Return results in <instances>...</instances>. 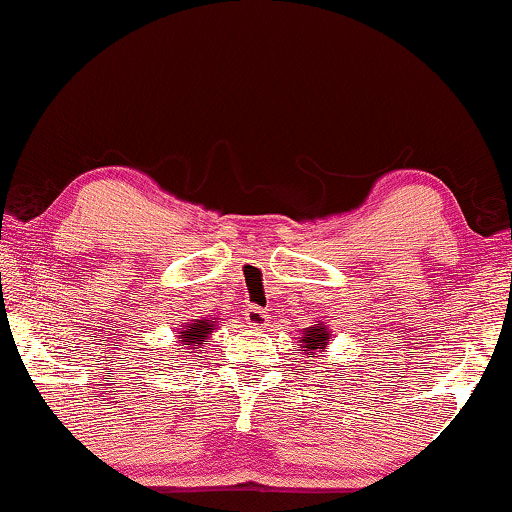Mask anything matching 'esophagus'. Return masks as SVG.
Listing matches in <instances>:
<instances>
[{
  "mask_svg": "<svg viewBox=\"0 0 512 512\" xmlns=\"http://www.w3.org/2000/svg\"><path fill=\"white\" fill-rule=\"evenodd\" d=\"M246 321L250 323V328H264L266 323H269V314H266L262 307H248Z\"/></svg>",
  "mask_w": 512,
  "mask_h": 512,
  "instance_id": "obj_1",
  "label": "esophagus"
}]
</instances>
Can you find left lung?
<instances>
[{
	"label": "left lung",
	"instance_id": "1",
	"mask_svg": "<svg viewBox=\"0 0 512 512\" xmlns=\"http://www.w3.org/2000/svg\"><path fill=\"white\" fill-rule=\"evenodd\" d=\"M300 342H303V348L307 351V358H316V351L328 346L330 335H328V330H326V326H323V323H316L314 328H307L303 332Z\"/></svg>",
	"mask_w": 512,
	"mask_h": 512
}]
</instances>
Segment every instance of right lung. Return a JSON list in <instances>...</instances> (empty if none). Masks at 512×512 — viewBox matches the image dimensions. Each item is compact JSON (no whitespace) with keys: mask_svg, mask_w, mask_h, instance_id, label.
<instances>
[{"mask_svg":"<svg viewBox=\"0 0 512 512\" xmlns=\"http://www.w3.org/2000/svg\"><path fill=\"white\" fill-rule=\"evenodd\" d=\"M214 328H216V321L198 319L189 323V326H182L180 335H177V342H180V346H184L186 353H189V348H198L209 335H212Z\"/></svg>","mask_w":512,"mask_h":512,"instance_id":"right-lung-1","label":"right lung"}]
</instances>
